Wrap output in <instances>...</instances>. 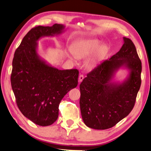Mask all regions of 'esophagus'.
<instances>
[{
	"label": "esophagus",
	"instance_id": "obj_1",
	"mask_svg": "<svg viewBox=\"0 0 151 151\" xmlns=\"http://www.w3.org/2000/svg\"><path fill=\"white\" fill-rule=\"evenodd\" d=\"M84 79V76L83 75H79V77H78V81H79V83H81L83 80Z\"/></svg>",
	"mask_w": 151,
	"mask_h": 151
}]
</instances>
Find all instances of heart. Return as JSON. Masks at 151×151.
I'll list each match as a JSON object with an SVG mask.
<instances>
[{
	"mask_svg": "<svg viewBox=\"0 0 151 151\" xmlns=\"http://www.w3.org/2000/svg\"><path fill=\"white\" fill-rule=\"evenodd\" d=\"M107 47L98 40H87L80 41L73 45V51H70L69 57L75 56L79 59L85 58L90 55H94L87 60L86 65L88 68L94 67L103 58L106 54Z\"/></svg>",
	"mask_w": 151,
	"mask_h": 151,
	"instance_id": "b5f03b06",
	"label": "heart"
}]
</instances>
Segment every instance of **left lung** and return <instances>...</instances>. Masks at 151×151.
Masks as SVG:
<instances>
[{"mask_svg": "<svg viewBox=\"0 0 151 151\" xmlns=\"http://www.w3.org/2000/svg\"><path fill=\"white\" fill-rule=\"evenodd\" d=\"M121 68H127L128 75L123 81L115 82L114 75ZM141 70L135 45L123 37L120 50L88 73L80 84V108L85 125L107 129L127 116L140 88Z\"/></svg>", "mask_w": 151, "mask_h": 151, "instance_id": "obj_1", "label": "left lung"}]
</instances>
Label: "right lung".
Wrapping results in <instances>:
<instances>
[{
	"label": "right lung",
	"mask_w": 151,
	"mask_h": 151,
	"mask_svg": "<svg viewBox=\"0 0 151 151\" xmlns=\"http://www.w3.org/2000/svg\"><path fill=\"white\" fill-rule=\"evenodd\" d=\"M65 26H39L28 32L16 49L11 85L16 104L24 116L35 124L48 126L56 121L59 106L67 93L77 86V69L59 70L37 53V41L65 31Z\"/></svg>",
	"instance_id": "1"
}]
</instances>
